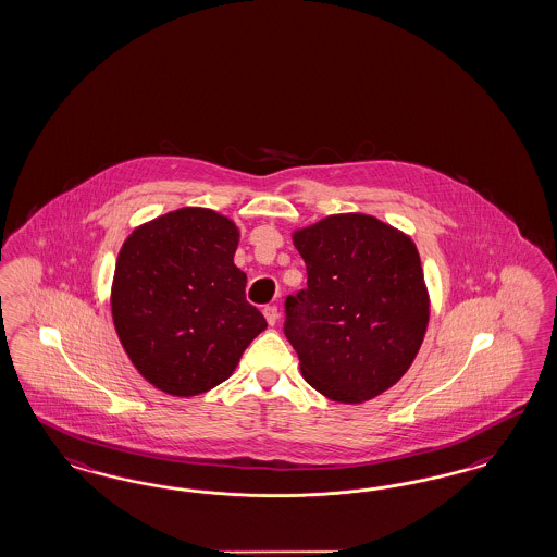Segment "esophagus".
Listing matches in <instances>:
<instances>
[{"label":"esophagus","mask_w":557,"mask_h":557,"mask_svg":"<svg viewBox=\"0 0 557 557\" xmlns=\"http://www.w3.org/2000/svg\"><path fill=\"white\" fill-rule=\"evenodd\" d=\"M263 314H265V319H268V323L271 326L275 325L277 319H280V310H277V307L263 308Z\"/></svg>","instance_id":"34e87169"}]
</instances>
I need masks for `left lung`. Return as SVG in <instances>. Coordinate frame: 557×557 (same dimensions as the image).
Returning <instances> with one entry per match:
<instances>
[{
	"label": "left lung",
	"mask_w": 557,
	"mask_h": 557,
	"mask_svg": "<svg viewBox=\"0 0 557 557\" xmlns=\"http://www.w3.org/2000/svg\"><path fill=\"white\" fill-rule=\"evenodd\" d=\"M307 288L286 298L284 333L307 383L360 404L397 383L422 346L430 300L413 240L364 213L294 232Z\"/></svg>",
	"instance_id": "1"
}]
</instances>
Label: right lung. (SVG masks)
Masks as SVG:
<instances>
[{"instance_id": "add662e5", "label": "right lung", "mask_w": 557, "mask_h": 557, "mask_svg": "<svg viewBox=\"0 0 557 557\" xmlns=\"http://www.w3.org/2000/svg\"><path fill=\"white\" fill-rule=\"evenodd\" d=\"M236 247L234 222L203 208L160 215L123 243L113 321L129 360L156 388L191 397L224 383L268 326L247 302Z\"/></svg>"}]
</instances>
